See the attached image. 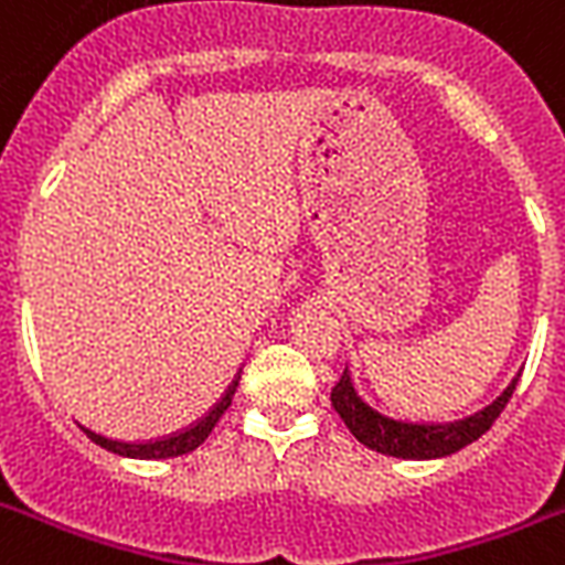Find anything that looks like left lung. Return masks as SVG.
<instances>
[{"instance_id":"obj_1","label":"left lung","mask_w":565,"mask_h":565,"mask_svg":"<svg viewBox=\"0 0 565 565\" xmlns=\"http://www.w3.org/2000/svg\"><path fill=\"white\" fill-rule=\"evenodd\" d=\"M516 381L519 377H513L508 390L490 407L457 422H428L425 425V422L390 419L384 413L372 411L370 404L354 393L349 372H343V377L331 386V404L340 413V419L345 422V428L372 451L404 457V460H430V457L455 455L463 446L475 443L481 434H487L492 422L499 419V413L508 407L510 395L516 390Z\"/></svg>"}]
</instances>
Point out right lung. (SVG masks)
<instances>
[{
  "instance_id": "add662e5",
  "label": "right lung",
  "mask_w": 565,
  "mask_h": 565,
  "mask_svg": "<svg viewBox=\"0 0 565 565\" xmlns=\"http://www.w3.org/2000/svg\"><path fill=\"white\" fill-rule=\"evenodd\" d=\"M234 390H237V377L231 381V386L225 390L220 402L213 404L211 411L204 413L202 419H195L193 425L188 428L175 430L170 437H161V439H146V443H119V439H108L96 434V430H87V437L96 443V446L108 448L114 455H122V457H140V460H163V457H179V455H188L193 448H199L207 439V434L213 430V425L222 419V413L231 407V398H234Z\"/></svg>"
}]
</instances>
